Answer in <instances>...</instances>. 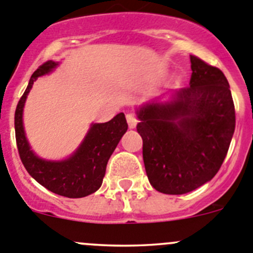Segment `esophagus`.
<instances>
[{"label":"esophagus","instance_id":"34e87169","mask_svg":"<svg viewBox=\"0 0 253 253\" xmlns=\"http://www.w3.org/2000/svg\"><path fill=\"white\" fill-rule=\"evenodd\" d=\"M126 122H128V125L130 129H134L136 126V124H138V119H136L135 115L131 114V113H128V114H126Z\"/></svg>","mask_w":253,"mask_h":253}]
</instances>
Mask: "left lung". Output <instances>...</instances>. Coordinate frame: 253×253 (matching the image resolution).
I'll list each match as a JSON object with an SVG mask.
<instances>
[{
	"instance_id": "obj_1",
	"label": "left lung",
	"mask_w": 253,
	"mask_h": 253,
	"mask_svg": "<svg viewBox=\"0 0 253 253\" xmlns=\"http://www.w3.org/2000/svg\"><path fill=\"white\" fill-rule=\"evenodd\" d=\"M190 85L165 103H146L136 112L143 159L151 186L181 195L210 181L220 170L236 117L225 74L190 56Z\"/></svg>"
}]
</instances>
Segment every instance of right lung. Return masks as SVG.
I'll return each mask as SVG.
<instances>
[{"label": "right lung", "mask_w": 253, "mask_h": 253, "mask_svg": "<svg viewBox=\"0 0 253 253\" xmlns=\"http://www.w3.org/2000/svg\"><path fill=\"white\" fill-rule=\"evenodd\" d=\"M57 66V62H45L31 77L14 113L16 143L22 164L36 181L54 194L78 199L93 194L102 186L108 160L128 129V124L124 113H119L109 122L92 124L81 146L66 160L49 161L38 158L31 150L26 138L23 107L33 82L52 72Z\"/></svg>", "instance_id": "obj_1"}]
</instances>
